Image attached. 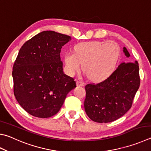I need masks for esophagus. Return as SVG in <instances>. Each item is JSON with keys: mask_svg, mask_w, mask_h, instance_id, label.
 Segmentation results:
<instances>
[{"mask_svg": "<svg viewBox=\"0 0 151 151\" xmlns=\"http://www.w3.org/2000/svg\"><path fill=\"white\" fill-rule=\"evenodd\" d=\"M76 85H77V86H84V83L82 81H76Z\"/></svg>", "mask_w": 151, "mask_h": 151, "instance_id": "obj_1", "label": "esophagus"}]
</instances>
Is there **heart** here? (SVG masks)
Segmentation results:
<instances>
[{"instance_id": "1", "label": "heart", "mask_w": 151, "mask_h": 151, "mask_svg": "<svg viewBox=\"0 0 151 151\" xmlns=\"http://www.w3.org/2000/svg\"><path fill=\"white\" fill-rule=\"evenodd\" d=\"M75 53L65 54V68L73 76L82 69L92 81H100L108 78L116 69L120 57L119 45L113 41H92L81 42L74 47Z\"/></svg>"}]
</instances>
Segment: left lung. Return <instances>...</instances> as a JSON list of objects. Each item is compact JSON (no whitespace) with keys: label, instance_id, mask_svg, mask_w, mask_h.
Returning a JSON list of instances; mask_svg holds the SVG:
<instances>
[{"label":"left lung","instance_id":"obj_1","mask_svg":"<svg viewBox=\"0 0 151 151\" xmlns=\"http://www.w3.org/2000/svg\"><path fill=\"white\" fill-rule=\"evenodd\" d=\"M127 57L128 51L123 47ZM140 86L139 64L122 63L111 75L100 83L85 86V111L97 123H109L119 119L129 111Z\"/></svg>","mask_w":151,"mask_h":151}]
</instances>
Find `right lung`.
<instances>
[{"label":"right lung","instance_id":"add662e5","mask_svg":"<svg viewBox=\"0 0 151 151\" xmlns=\"http://www.w3.org/2000/svg\"><path fill=\"white\" fill-rule=\"evenodd\" d=\"M70 36L43 31L27 41L13 65L14 94L24 110L33 116L55 115L67 95L75 88L74 78L63 73L60 53Z\"/></svg>","mask_w":151,"mask_h":151}]
</instances>
